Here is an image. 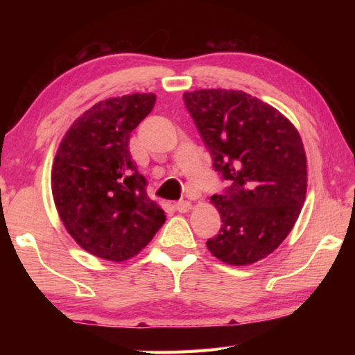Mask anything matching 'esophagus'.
<instances>
[{"mask_svg":"<svg viewBox=\"0 0 355 355\" xmlns=\"http://www.w3.org/2000/svg\"><path fill=\"white\" fill-rule=\"evenodd\" d=\"M173 207H175L178 213H188L189 209L192 208V203L188 202V200H182V202H177Z\"/></svg>","mask_w":355,"mask_h":355,"instance_id":"1","label":"esophagus"}]
</instances>
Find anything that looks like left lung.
Returning <instances> with one entry per match:
<instances>
[{
	"label": "left lung",
	"instance_id": "left-lung-1",
	"mask_svg": "<svg viewBox=\"0 0 355 355\" xmlns=\"http://www.w3.org/2000/svg\"><path fill=\"white\" fill-rule=\"evenodd\" d=\"M183 100L214 169L228 182L211 196L222 225L208 250L233 266L261 260L288 236L305 200L307 158L297 130L241 91L202 89Z\"/></svg>",
	"mask_w": 355,
	"mask_h": 355
}]
</instances>
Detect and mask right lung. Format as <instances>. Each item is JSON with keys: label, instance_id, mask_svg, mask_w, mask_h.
Here are the masks:
<instances>
[{"label": "right lung", "instance_id": "add662e5", "mask_svg": "<svg viewBox=\"0 0 355 355\" xmlns=\"http://www.w3.org/2000/svg\"><path fill=\"white\" fill-rule=\"evenodd\" d=\"M155 101L153 94L100 101L75 120L58 148L51 171L58 213L71 238L98 258L135 257L166 220L128 147Z\"/></svg>", "mask_w": 355, "mask_h": 355}]
</instances>
